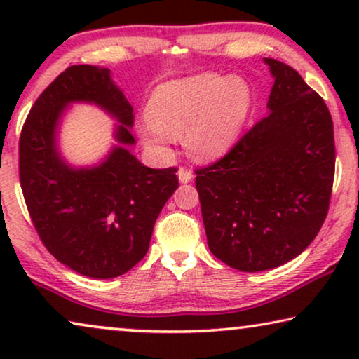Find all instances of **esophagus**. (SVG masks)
I'll list each match as a JSON object with an SVG mask.
<instances>
[{"label": "esophagus", "instance_id": "obj_1", "mask_svg": "<svg viewBox=\"0 0 359 359\" xmlns=\"http://www.w3.org/2000/svg\"><path fill=\"white\" fill-rule=\"evenodd\" d=\"M178 178L181 183H189V181L194 178V175H193V171L186 168V166H181V168L178 170Z\"/></svg>", "mask_w": 359, "mask_h": 359}]
</instances>
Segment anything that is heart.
<instances>
[{"instance_id": "1", "label": "heart", "mask_w": 359, "mask_h": 359, "mask_svg": "<svg viewBox=\"0 0 359 359\" xmlns=\"http://www.w3.org/2000/svg\"><path fill=\"white\" fill-rule=\"evenodd\" d=\"M250 109L252 93L242 78L205 73L161 85L151 96L150 119L140 132L154 149H165L175 137L184 135L194 158L214 160L238 139Z\"/></svg>"}]
</instances>
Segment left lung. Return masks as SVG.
Returning a JSON list of instances; mask_svg holds the SVG:
<instances>
[{"label": "left lung", "instance_id": "8db88e82", "mask_svg": "<svg viewBox=\"0 0 359 359\" xmlns=\"http://www.w3.org/2000/svg\"><path fill=\"white\" fill-rule=\"evenodd\" d=\"M264 63L274 78L269 112L227 155L196 170L209 250L247 273L281 266L312 243L335 175L325 101L292 67L274 58Z\"/></svg>", "mask_w": 359, "mask_h": 359}]
</instances>
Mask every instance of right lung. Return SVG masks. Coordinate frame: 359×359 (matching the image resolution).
I'll use <instances>...</instances> for the list:
<instances>
[{
  "label": "right lung",
  "mask_w": 359,
  "mask_h": 359,
  "mask_svg": "<svg viewBox=\"0 0 359 359\" xmlns=\"http://www.w3.org/2000/svg\"><path fill=\"white\" fill-rule=\"evenodd\" d=\"M93 102L116 116L121 144L102 164L72 169L57 154L56 127L70 102ZM134 109L109 70L73 65L34 102L19 139V180L34 227L46 248L73 271L121 276L149 252L155 220L178 188L176 168L144 166L126 145Z\"/></svg>",
  "instance_id": "add662e5"
}]
</instances>
